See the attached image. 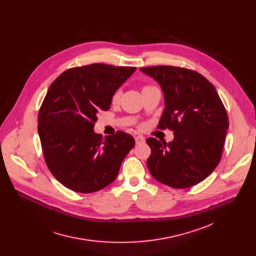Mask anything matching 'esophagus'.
Instances as JSON below:
<instances>
[{
	"instance_id": "1",
	"label": "esophagus",
	"mask_w": 256,
	"mask_h": 256,
	"mask_svg": "<svg viewBox=\"0 0 256 256\" xmlns=\"http://www.w3.org/2000/svg\"><path fill=\"white\" fill-rule=\"evenodd\" d=\"M135 142H136V144L138 145V144H143V143H145V138L143 137V136H136L135 137Z\"/></svg>"
}]
</instances>
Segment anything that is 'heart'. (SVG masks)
<instances>
[{"label": "heart", "mask_w": 256, "mask_h": 256, "mask_svg": "<svg viewBox=\"0 0 256 256\" xmlns=\"http://www.w3.org/2000/svg\"><path fill=\"white\" fill-rule=\"evenodd\" d=\"M148 86H144L143 88H148ZM119 96H120V92H116L115 94H114V96H113V98H112V100L113 102H117L118 100V98H119Z\"/></svg>", "instance_id": "heart-1"}]
</instances>
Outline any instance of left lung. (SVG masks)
Segmentation results:
<instances>
[{"label": "left lung", "mask_w": 256, "mask_h": 256, "mask_svg": "<svg viewBox=\"0 0 256 256\" xmlns=\"http://www.w3.org/2000/svg\"><path fill=\"white\" fill-rule=\"evenodd\" d=\"M154 78L164 96L158 129L174 131V139L160 143L148 138L150 174L172 188L201 182L219 164L228 127L226 108L215 86L201 74L174 66L140 69Z\"/></svg>", "instance_id": "1"}]
</instances>
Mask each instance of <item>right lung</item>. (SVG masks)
I'll return each instance as SVG.
<instances>
[{
	"instance_id": "1",
	"label": "right lung",
	"mask_w": 256,
	"mask_h": 256,
	"mask_svg": "<svg viewBox=\"0 0 256 256\" xmlns=\"http://www.w3.org/2000/svg\"><path fill=\"white\" fill-rule=\"evenodd\" d=\"M136 67L92 64L61 74L49 86L38 114L45 162L67 188L92 193L113 182L134 138L123 131L94 132L100 110H108L118 88Z\"/></svg>"
}]
</instances>
